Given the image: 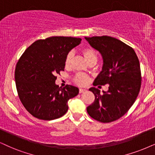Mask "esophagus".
<instances>
[{
    "instance_id": "34e87169",
    "label": "esophagus",
    "mask_w": 155,
    "mask_h": 155,
    "mask_svg": "<svg viewBox=\"0 0 155 155\" xmlns=\"http://www.w3.org/2000/svg\"><path fill=\"white\" fill-rule=\"evenodd\" d=\"M86 91H87V89H83V88H80L79 89V93H84V92H85Z\"/></svg>"
}]
</instances>
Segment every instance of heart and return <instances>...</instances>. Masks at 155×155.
I'll return each mask as SVG.
<instances>
[{
    "label": "heart",
    "instance_id": "heart-1",
    "mask_svg": "<svg viewBox=\"0 0 155 155\" xmlns=\"http://www.w3.org/2000/svg\"><path fill=\"white\" fill-rule=\"evenodd\" d=\"M81 53L83 55L84 59L86 61L89 62L90 61H97V52L93 48L90 46H85L81 49ZM73 52L70 51L66 54L65 60H64V64H65L66 67H68L71 64L72 57H73ZM74 83L79 86L86 85L88 82V77L85 74H77L74 76Z\"/></svg>",
    "mask_w": 155,
    "mask_h": 155
}]
</instances>
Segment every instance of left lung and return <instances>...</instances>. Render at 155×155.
Wrapping results in <instances>:
<instances>
[{
    "label": "left lung",
    "mask_w": 155,
    "mask_h": 155,
    "mask_svg": "<svg viewBox=\"0 0 155 155\" xmlns=\"http://www.w3.org/2000/svg\"><path fill=\"white\" fill-rule=\"evenodd\" d=\"M91 47L103 58L102 71L94 86L109 84V89L91 87L95 99L87 108L89 115L100 122L108 123L126 114L136 101L141 88L140 64L134 49L120 40L111 36L85 37Z\"/></svg>",
    "instance_id": "8db88e82"
}]
</instances>
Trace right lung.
<instances>
[{
    "label": "right lung",
    "instance_id": "add662e5",
    "mask_svg": "<svg viewBox=\"0 0 155 155\" xmlns=\"http://www.w3.org/2000/svg\"><path fill=\"white\" fill-rule=\"evenodd\" d=\"M79 38L53 36L40 39L25 51L15 66V81L19 99L37 119L52 120L68 111V101L79 94L71 85H56V75L64 71L66 54L81 43Z\"/></svg>",
    "mask_w": 155,
    "mask_h": 155
}]
</instances>
